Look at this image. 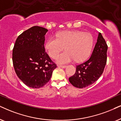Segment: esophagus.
Wrapping results in <instances>:
<instances>
[{
  "instance_id": "34e87169",
  "label": "esophagus",
  "mask_w": 121,
  "mask_h": 121,
  "mask_svg": "<svg viewBox=\"0 0 121 121\" xmlns=\"http://www.w3.org/2000/svg\"><path fill=\"white\" fill-rule=\"evenodd\" d=\"M59 67H60V68H65L66 67V65H57Z\"/></svg>"
}]
</instances>
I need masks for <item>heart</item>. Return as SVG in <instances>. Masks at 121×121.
Instances as JSON below:
<instances>
[{"label": "heart", "mask_w": 121, "mask_h": 121, "mask_svg": "<svg viewBox=\"0 0 121 121\" xmlns=\"http://www.w3.org/2000/svg\"><path fill=\"white\" fill-rule=\"evenodd\" d=\"M93 43V37L90 33L81 30L63 31L57 35V39L50 38L45 48L50 57L55 58L65 47L66 51L56 58L59 63H68L74 60L82 62L90 55Z\"/></svg>", "instance_id": "obj_1"}]
</instances>
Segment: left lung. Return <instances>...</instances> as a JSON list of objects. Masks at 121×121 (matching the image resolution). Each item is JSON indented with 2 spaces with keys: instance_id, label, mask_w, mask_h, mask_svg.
<instances>
[{
  "instance_id": "1",
  "label": "left lung",
  "mask_w": 121,
  "mask_h": 121,
  "mask_svg": "<svg viewBox=\"0 0 121 121\" xmlns=\"http://www.w3.org/2000/svg\"><path fill=\"white\" fill-rule=\"evenodd\" d=\"M108 46L100 33L91 57L83 63L76 66V72L69 80L73 86L83 88L92 84L99 78L107 62Z\"/></svg>"
}]
</instances>
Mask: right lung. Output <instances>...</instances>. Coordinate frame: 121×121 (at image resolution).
Masks as SVG:
<instances>
[{
    "instance_id": "1",
    "label": "right lung",
    "mask_w": 121,
    "mask_h": 121,
    "mask_svg": "<svg viewBox=\"0 0 121 121\" xmlns=\"http://www.w3.org/2000/svg\"><path fill=\"white\" fill-rule=\"evenodd\" d=\"M47 31L43 27L33 26L20 35L14 46V70L20 80L30 88H42L46 84L57 67L45 52Z\"/></svg>"
}]
</instances>
